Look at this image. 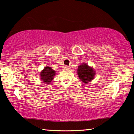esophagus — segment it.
<instances>
[{
	"label": "esophagus",
	"instance_id": "obj_1",
	"mask_svg": "<svg viewBox=\"0 0 134 134\" xmlns=\"http://www.w3.org/2000/svg\"><path fill=\"white\" fill-rule=\"evenodd\" d=\"M70 67L68 66V65H65V66H64L65 69H70Z\"/></svg>",
	"mask_w": 134,
	"mask_h": 134
}]
</instances>
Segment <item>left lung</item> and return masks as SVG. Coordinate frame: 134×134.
Instances as JSON below:
<instances>
[{
  "mask_svg": "<svg viewBox=\"0 0 134 134\" xmlns=\"http://www.w3.org/2000/svg\"><path fill=\"white\" fill-rule=\"evenodd\" d=\"M77 74L80 80L83 83H86L93 79L95 75V72L92 68L83 63L79 66Z\"/></svg>",
  "mask_w": 134,
  "mask_h": 134,
  "instance_id": "1",
  "label": "left lung"
}]
</instances>
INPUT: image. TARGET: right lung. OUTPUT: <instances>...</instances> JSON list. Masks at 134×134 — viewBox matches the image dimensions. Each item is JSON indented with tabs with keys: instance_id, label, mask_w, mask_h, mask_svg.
<instances>
[{
	"instance_id": "obj_1",
	"label": "right lung",
	"mask_w": 134,
	"mask_h": 134,
	"mask_svg": "<svg viewBox=\"0 0 134 134\" xmlns=\"http://www.w3.org/2000/svg\"><path fill=\"white\" fill-rule=\"evenodd\" d=\"M55 74V72L51 67H46L41 72V79H42V81L48 84L53 80Z\"/></svg>"
}]
</instances>
